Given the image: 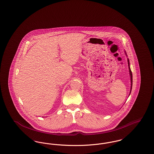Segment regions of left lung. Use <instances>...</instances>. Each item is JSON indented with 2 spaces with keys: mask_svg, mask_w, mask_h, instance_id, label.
Instances as JSON below:
<instances>
[{
  "mask_svg": "<svg viewBox=\"0 0 154 154\" xmlns=\"http://www.w3.org/2000/svg\"><path fill=\"white\" fill-rule=\"evenodd\" d=\"M128 65H129V72H130V75H131V90H132V71H131V68H130V67H129V59H128ZM131 94V93H130Z\"/></svg>",
  "mask_w": 154,
  "mask_h": 154,
  "instance_id": "obj_1",
  "label": "left lung"
}]
</instances>
